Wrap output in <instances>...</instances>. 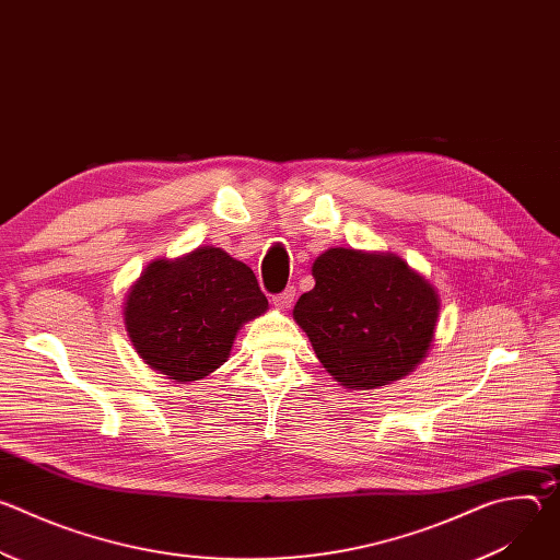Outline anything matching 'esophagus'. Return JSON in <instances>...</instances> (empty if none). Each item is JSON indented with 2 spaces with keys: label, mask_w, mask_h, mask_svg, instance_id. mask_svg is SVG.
Listing matches in <instances>:
<instances>
[{
  "label": "esophagus",
  "mask_w": 560,
  "mask_h": 560,
  "mask_svg": "<svg viewBox=\"0 0 560 560\" xmlns=\"http://www.w3.org/2000/svg\"><path fill=\"white\" fill-rule=\"evenodd\" d=\"M292 301H294V288H285L281 294L272 296V305L277 310H288L292 305Z\"/></svg>",
  "instance_id": "1"
}]
</instances>
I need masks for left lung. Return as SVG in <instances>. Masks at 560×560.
<instances>
[{
  "mask_svg": "<svg viewBox=\"0 0 560 560\" xmlns=\"http://www.w3.org/2000/svg\"><path fill=\"white\" fill-rule=\"evenodd\" d=\"M314 288L292 316L330 376L374 389L408 376L430 352L441 296L394 253L330 248L312 264Z\"/></svg>",
  "mask_w": 560,
  "mask_h": 560,
  "instance_id": "1",
  "label": "left lung"
}]
</instances>
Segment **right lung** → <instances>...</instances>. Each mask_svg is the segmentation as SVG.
I'll use <instances>...</instances> for the list:
<instances>
[{
  "instance_id": "1",
  "label": "right lung",
  "mask_w": 560,
  "mask_h": 560,
  "mask_svg": "<svg viewBox=\"0 0 560 560\" xmlns=\"http://www.w3.org/2000/svg\"><path fill=\"white\" fill-rule=\"evenodd\" d=\"M266 310L268 299L244 261L201 246L143 268L128 288L124 326L148 368L190 383L223 365L236 332Z\"/></svg>"
}]
</instances>
